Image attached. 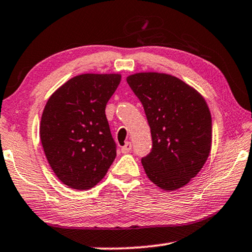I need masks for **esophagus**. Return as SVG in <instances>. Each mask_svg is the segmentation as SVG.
<instances>
[{
    "label": "esophagus",
    "instance_id": "1",
    "mask_svg": "<svg viewBox=\"0 0 252 252\" xmlns=\"http://www.w3.org/2000/svg\"><path fill=\"white\" fill-rule=\"evenodd\" d=\"M131 149H132V143L131 142H126V145L123 146V147H121V151L123 154H127V153H130L131 151Z\"/></svg>",
    "mask_w": 252,
    "mask_h": 252
}]
</instances>
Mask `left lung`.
<instances>
[{
	"label": "left lung",
	"instance_id": "left-lung-1",
	"mask_svg": "<svg viewBox=\"0 0 252 252\" xmlns=\"http://www.w3.org/2000/svg\"><path fill=\"white\" fill-rule=\"evenodd\" d=\"M126 82L142 103L153 149L141 159L148 178L163 190L189 184L212 147V118L198 92L175 76L137 73Z\"/></svg>",
	"mask_w": 252,
	"mask_h": 252
}]
</instances>
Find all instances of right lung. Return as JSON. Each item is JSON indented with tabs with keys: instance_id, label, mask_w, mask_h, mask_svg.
<instances>
[{
	"instance_id": "add662e5",
	"label": "right lung",
	"mask_w": 252,
	"mask_h": 252,
	"mask_svg": "<svg viewBox=\"0 0 252 252\" xmlns=\"http://www.w3.org/2000/svg\"><path fill=\"white\" fill-rule=\"evenodd\" d=\"M120 74H82L54 92L43 109L40 139L59 181L85 190L105 176L117 156L105 115Z\"/></svg>"
}]
</instances>
